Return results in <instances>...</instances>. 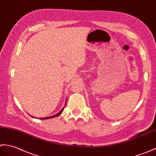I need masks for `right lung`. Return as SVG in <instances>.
<instances>
[{
    "instance_id": "obj_1",
    "label": "right lung",
    "mask_w": 156,
    "mask_h": 156,
    "mask_svg": "<svg viewBox=\"0 0 156 156\" xmlns=\"http://www.w3.org/2000/svg\"><path fill=\"white\" fill-rule=\"evenodd\" d=\"M66 103H67V100H66V101H65V106L63 107V108L61 109V110L59 112L57 113V114H55V115H51V116H49V117H41V118H39V119H51V118H53V117H58V115H61V114L62 113V112H63V110H64V108H65V105H66ZM30 116H31V115H30ZM31 117H33V116H31Z\"/></svg>"
}]
</instances>
